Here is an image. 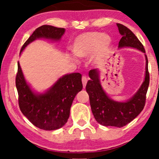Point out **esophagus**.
I'll return each mask as SVG.
<instances>
[{"mask_svg":"<svg viewBox=\"0 0 159 159\" xmlns=\"http://www.w3.org/2000/svg\"><path fill=\"white\" fill-rule=\"evenodd\" d=\"M87 82H88V78L85 76H83V77H82V83H83V88H85V85H86Z\"/></svg>","mask_w":159,"mask_h":159,"instance_id":"1","label":"esophagus"}]
</instances>
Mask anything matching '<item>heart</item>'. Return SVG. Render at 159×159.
I'll list each match as a JSON object with an SVG mask.
<instances>
[{"instance_id":"1","label":"heart","mask_w":159,"mask_h":159,"mask_svg":"<svg viewBox=\"0 0 159 159\" xmlns=\"http://www.w3.org/2000/svg\"><path fill=\"white\" fill-rule=\"evenodd\" d=\"M112 39L110 35L99 32H88L78 35L72 44V51L76 57H90L93 64L100 62L109 53Z\"/></svg>"}]
</instances>
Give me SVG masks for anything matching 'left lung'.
I'll use <instances>...</instances> for the list:
<instances>
[{"label":"left lung","instance_id":"obj_1","mask_svg":"<svg viewBox=\"0 0 159 159\" xmlns=\"http://www.w3.org/2000/svg\"><path fill=\"white\" fill-rule=\"evenodd\" d=\"M117 26L119 33L122 35L118 48H135L144 53L146 71L142 85L137 92L126 101H115L110 98L102 89L98 69H92L89 73L91 80L88 81L85 89L89 95L91 111L95 120L102 126L120 128L134 120L144 107L150 83V74L148 60L143 44L129 28L120 24H117Z\"/></svg>","mask_w":159,"mask_h":159}]
</instances>
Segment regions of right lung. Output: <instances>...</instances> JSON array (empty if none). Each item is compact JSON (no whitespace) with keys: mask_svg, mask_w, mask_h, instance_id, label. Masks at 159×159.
Listing matches in <instances>:
<instances>
[{"mask_svg":"<svg viewBox=\"0 0 159 159\" xmlns=\"http://www.w3.org/2000/svg\"><path fill=\"white\" fill-rule=\"evenodd\" d=\"M64 28L43 25L37 28L26 41L20 54L28 44L39 39L59 41L65 33ZM16 85L18 94V104L21 112L41 129L56 130L66 124L70 106L76 94L83 89L80 73L65 74L44 93H36L30 86L18 62Z\"/></svg>","mask_w":159,"mask_h":159,"instance_id":"add662e5","label":"right lung"}]
</instances>
